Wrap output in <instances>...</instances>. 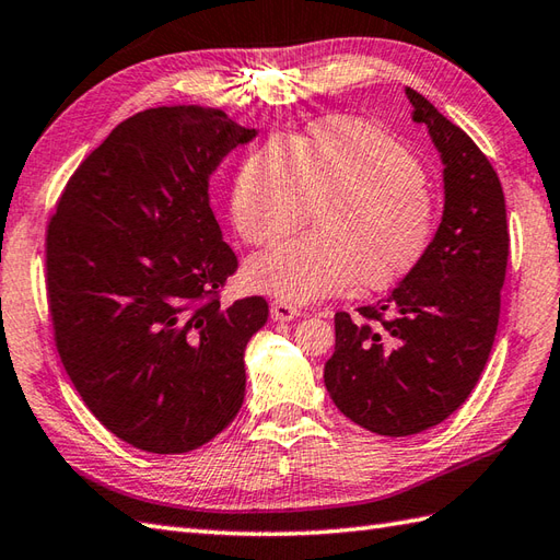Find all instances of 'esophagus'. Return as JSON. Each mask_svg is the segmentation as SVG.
<instances>
[{
  "label": "esophagus",
  "mask_w": 560,
  "mask_h": 560,
  "mask_svg": "<svg viewBox=\"0 0 560 560\" xmlns=\"http://www.w3.org/2000/svg\"><path fill=\"white\" fill-rule=\"evenodd\" d=\"M269 312H271V319H277V322H291L295 317H301V310L289 305V303H283V301L271 303Z\"/></svg>",
  "instance_id": "1"
}]
</instances>
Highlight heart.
I'll return each mask as SVG.
<instances>
[{
  "mask_svg": "<svg viewBox=\"0 0 560 560\" xmlns=\"http://www.w3.org/2000/svg\"><path fill=\"white\" fill-rule=\"evenodd\" d=\"M317 207V236L285 241L245 267V281L283 303L339 295L355 281L392 289L429 253L439 202L418 158L372 121L329 116L295 140L271 138L238 168L231 221L250 245L301 229Z\"/></svg>",
  "mask_w": 560,
  "mask_h": 560,
  "instance_id": "obj_1",
  "label": "heart"
}]
</instances>
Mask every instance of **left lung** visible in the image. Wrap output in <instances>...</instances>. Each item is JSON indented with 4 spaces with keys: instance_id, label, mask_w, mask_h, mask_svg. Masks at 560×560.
<instances>
[{
    "instance_id": "obj_1",
    "label": "left lung",
    "mask_w": 560,
    "mask_h": 560,
    "mask_svg": "<svg viewBox=\"0 0 560 560\" xmlns=\"http://www.w3.org/2000/svg\"><path fill=\"white\" fill-rule=\"evenodd\" d=\"M444 162V217L422 262L353 322L336 312L324 384L346 418L410 436L456 412L482 374L509 265L501 180L472 138L406 88Z\"/></svg>"
}]
</instances>
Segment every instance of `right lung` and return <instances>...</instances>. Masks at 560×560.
I'll use <instances>...</instances> for the list:
<instances>
[{
    "label": "right lung",
    "mask_w": 560,
    "mask_h": 560,
    "mask_svg": "<svg viewBox=\"0 0 560 560\" xmlns=\"http://www.w3.org/2000/svg\"><path fill=\"white\" fill-rule=\"evenodd\" d=\"M255 128L176 104L121 121L75 168L47 226V301L63 370L90 412L148 453H188L243 406L262 295L219 303L238 269L210 176Z\"/></svg>",
    "instance_id": "add662e5"
}]
</instances>
